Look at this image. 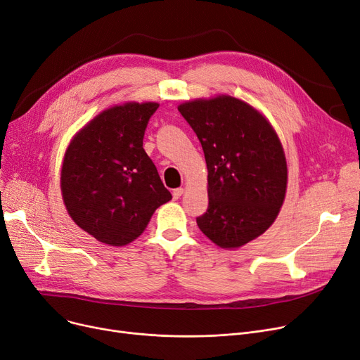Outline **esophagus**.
Returning a JSON list of instances; mask_svg holds the SVG:
<instances>
[{
	"instance_id": "34e87169",
	"label": "esophagus",
	"mask_w": 360,
	"mask_h": 360,
	"mask_svg": "<svg viewBox=\"0 0 360 360\" xmlns=\"http://www.w3.org/2000/svg\"><path fill=\"white\" fill-rule=\"evenodd\" d=\"M182 194H184V188H175L172 191V195H173V198H175V200H176V198H179Z\"/></svg>"
}]
</instances>
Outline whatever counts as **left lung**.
Returning <instances> with one entry per match:
<instances>
[{
  "label": "left lung",
  "instance_id": "left-lung-1",
  "mask_svg": "<svg viewBox=\"0 0 360 360\" xmlns=\"http://www.w3.org/2000/svg\"><path fill=\"white\" fill-rule=\"evenodd\" d=\"M202 143L209 206L198 229L221 248H238L261 236L281 210L286 158L276 131L243 101L219 96L178 106Z\"/></svg>",
  "mask_w": 360,
  "mask_h": 360
}]
</instances>
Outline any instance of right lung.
I'll return each mask as SVG.
<instances>
[{"label":"right lung","instance_id":"obj_1","mask_svg":"<svg viewBox=\"0 0 360 360\" xmlns=\"http://www.w3.org/2000/svg\"><path fill=\"white\" fill-rule=\"evenodd\" d=\"M158 103H126L99 114L65 153L60 187L66 210L96 240L123 246L169 202L143 135Z\"/></svg>","mask_w":360,"mask_h":360}]
</instances>
